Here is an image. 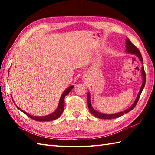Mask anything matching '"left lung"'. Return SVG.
Returning <instances> with one entry per match:
<instances>
[{
	"mask_svg": "<svg viewBox=\"0 0 155 155\" xmlns=\"http://www.w3.org/2000/svg\"><path fill=\"white\" fill-rule=\"evenodd\" d=\"M126 52H128V53H131V54H135V55H137L139 57V59H140L142 65L143 64V59H142V57H141L140 51H139V49L134 45V44L131 42V41L129 40V39H128V38H127V40H126ZM141 74H142V77H143L142 85H141V87L140 88V92H139V94H138L137 98H136V100L134 102V103L132 104V106H131L130 107H129L128 109L125 110V111H124L117 113V114H102V113H100L98 111H96V110L94 109L93 107H91V101H90V92H88L87 93V104H88L89 110H90L91 114L93 115H94V116H96V117H98V118L114 119V118H117V117L122 116V115H123L124 114H127V113H128V111H130L132 109H134V107L136 106V104H137V103L139 98H140V95H141V92H142V90L144 87V86H145V83H146V74H145V71H144L143 66H142V68H141Z\"/></svg>",
	"mask_w": 155,
	"mask_h": 155,
	"instance_id": "obj_1",
	"label": "left lung"
}]
</instances>
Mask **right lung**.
<instances>
[{
	"mask_svg": "<svg viewBox=\"0 0 155 155\" xmlns=\"http://www.w3.org/2000/svg\"><path fill=\"white\" fill-rule=\"evenodd\" d=\"M73 87H74V86L71 85V86H70V87H68L66 90H65L64 92L62 94L61 98H60L59 105H58V107H57V109H56V111L52 113V114H50V115H45V116H40V117L33 116V115H31L30 114H28V113H26L25 111H23V110L20 109L18 107L16 106V107L18 109H20L21 111H22L23 113H24V114L27 115L28 117H29L30 118L33 119L34 120H36V121L46 122V121H52V120H54L58 118V117H59L60 115L62 114V113H63V111H64V98H65V96L69 94V92L72 90Z\"/></svg>",
	"mask_w": 155,
	"mask_h": 155,
	"instance_id": "right-lung-1",
	"label": "right lung"
}]
</instances>
